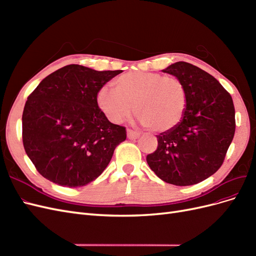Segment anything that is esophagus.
I'll return each mask as SVG.
<instances>
[{"instance_id": "34e87169", "label": "esophagus", "mask_w": 256, "mask_h": 256, "mask_svg": "<svg viewBox=\"0 0 256 256\" xmlns=\"http://www.w3.org/2000/svg\"><path fill=\"white\" fill-rule=\"evenodd\" d=\"M127 136H128V138H130V140H136V138L140 136V134L136 132V131H134V130L128 129L127 130Z\"/></svg>"}]
</instances>
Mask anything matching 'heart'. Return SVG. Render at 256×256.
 <instances>
[{"mask_svg":"<svg viewBox=\"0 0 256 256\" xmlns=\"http://www.w3.org/2000/svg\"><path fill=\"white\" fill-rule=\"evenodd\" d=\"M113 84L114 88L104 86L97 92L98 106L112 122L127 120L134 106L142 125L157 132L172 130L182 120L188 94L177 76L129 72L118 76Z\"/></svg>","mask_w":256,"mask_h":256,"instance_id":"obj_1","label":"heart"}]
</instances>
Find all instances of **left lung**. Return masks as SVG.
I'll return each mask as SVG.
<instances>
[{
  "label": "left lung",
  "instance_id": "1",
  "mask_svg": "<svg viewBox=\"0 0 256 256\" xmlns=\"http://www.w3.org/2000/svg\"><path fill=\"white\" fill-rule=\"evenodd\" d=\"M180 79L188 94L182 120L157 136L158 147L146 161L168 184L190 186L214 174L235 134V108L230 92L202 69L177 62L164 70Z\"/></svg>",
  "mask_w": 256,
  "mask_h": 256
}]
</instances>
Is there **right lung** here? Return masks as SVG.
<instances>
[{"label": "right lung", "mask_w": 256, "mask_h": 256, "mask_svg": "<svg viewBox=\"0 0 256 256\" xmlns=\"http://www.w3.org/2000/svg\"><path fill=\"white\" fill-rule=\"evenodd\" d=\"M122 72L67 65L30 92L22 114V142L42 176L74 188L104 171L127 132L100 110L97 92Z\"/></svg>", "instance_id": "right-lung-1"}]
</instances>
